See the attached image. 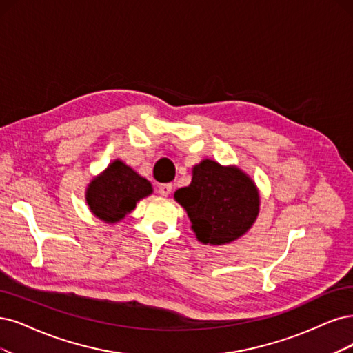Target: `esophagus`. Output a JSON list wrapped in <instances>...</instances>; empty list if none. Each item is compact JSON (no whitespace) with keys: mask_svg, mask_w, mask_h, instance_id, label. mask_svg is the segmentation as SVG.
Here are the masks:
<instances>
[{"mask_svg":"<svg viewBox=\"0 0 353 353\" xmlns=\"http://www.w3.org/2000/svg\"><path fill=\"white\" fill-rule=\"evenodd\" d=\"M172 189H173L172 185H170V183H164V185H160V186H159V193L161 194V196H168V194L172 193Z\"/></svg>","mask_w":353,"mask_h":353,"instance_id":"34e87169","label":"esophagus"}]
</instances>
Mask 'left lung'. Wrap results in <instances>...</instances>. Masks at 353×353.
<instances>
[{
  "label": "left lung",
  "mask_w": 353,
  "mask_h": 353,
  "mask_svg": "<svg viewBox=\"0 0 353 353\" xmlns=\"http://www.w3.org/2000/svg\"><path fill=\"white\" fill-rule=\"evenodd\" d=\"M203 244H225L249 230L259 214V193L236 167L203 160L193 167L192 183L174 193Z\"/></svg>",
  "instance_id": "obj_1"
}]
</instances>
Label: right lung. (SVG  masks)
I'll use <instances>...</instances> for the list:
<instances>
[{
    "label": "right lung",
    "instance_id": "1",
    "mask_svg": "<svg viewBox=\"0 0 353 353\" xmlns=\"http://www.w3.org/2000/svg\"><path fill=\"white\" fill-rule=\"evenodd\" d=\"M152 192L151 183L121 160L113 161L104 173L91 181L87 203L104 223H117L134 210L137 202Z\"/></svg>",
    "mask_w": 353,
    "mask_h": 353
}]
</instances>
